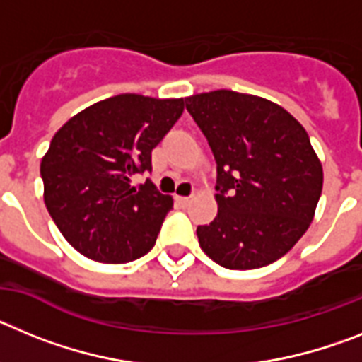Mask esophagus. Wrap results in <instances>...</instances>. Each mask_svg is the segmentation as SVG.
<instances>
[{
	"label": "esophagus",
	"instance_id": "34e87169",
	"mask_svg": "<svg viewBox=\"0 0 362 362\" xmlns=\"http://www.w3.org/2000/svg\"><path fill=\"white\" fill-rule=\"evenodd\" d=\"M177 202L182 204V206H187L191 202V197H177Z\"/></svg>",
	"mask_w": 362,
	"mask_h": 362
}]
</instances>
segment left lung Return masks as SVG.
I'll return each mask as SVG.
<instances>
[{"label":"left lung","mask_w":362,"mask_h":362,"mask_svg":"<svg viewBox=\"0 0 362 362\" xmlns=\"http://www.w3.org/2000/svg\"><path fill=\"white\" fill-rule=\"evenodd\" d=\"M185 107L216 162L218 213L199 226L202 251L228 269H257L284 257L306 233L322 191V163L306 129L255 94L218 89Z\"/></svg>","instance_id":"obj_1"}]
</instances>
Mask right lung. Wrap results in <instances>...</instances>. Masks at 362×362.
<instances>
[{
  "mask_svg": "<svg viewBox=\"0 0 362 362\" xmlns=\"http://www.w3.org/2000/svg\"><path fill=\"white\" fill-rule=\"evenodd\" d=\"M184 112V98L118 94L74 115L52 136L42 158L43 200L65 240L103 264L140 259L155 246L173 207L153 182L151 151Z\"/></svg>",
  "mask_w": 362,
  "mask_h": 362,
  "instance_id": "add662e5",
  "label": "right lung"
}]
</instances>
